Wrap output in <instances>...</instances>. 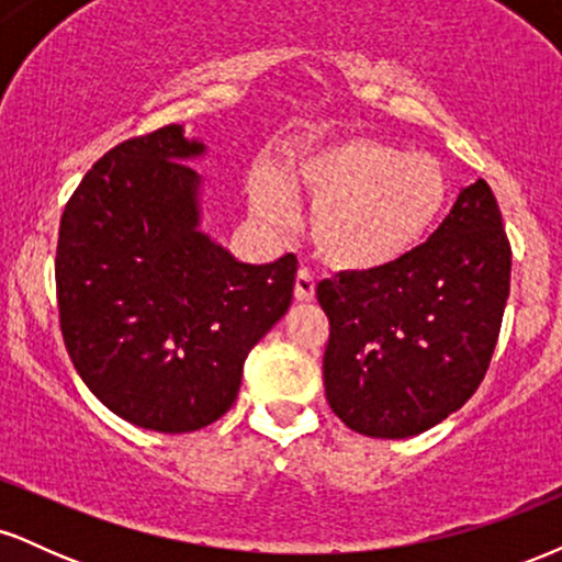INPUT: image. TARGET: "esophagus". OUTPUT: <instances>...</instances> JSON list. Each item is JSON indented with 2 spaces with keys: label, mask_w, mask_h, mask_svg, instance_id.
<instances>
[{
  "label": "esophagus",
  "mask_w": 562,
  "mask_h": 562,
  "mask_svg": "<svg viewBox=\"0 0 562 562\" xmlns=\"http://www.w3.org/2000/svg\"><path fill=\"white\" fill-rule=\"evenodd\" d=\"M314 288H317V282H314V274L308 272V269H299V274H295V301L301 303H308L314 299Z\"/></svg>",
  "instance_id": "obj_1"
}]
</instances>
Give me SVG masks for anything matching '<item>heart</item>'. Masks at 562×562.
I'll return each mask as SVG.
<instances>
[{
	"label": "heart",
	"mask_w": 562,
	"mask_h": 562,
	"mask_svg": "<svg viewBox=\"0 0 562 562\" xmlns=\"http://www.w3.org/2000/svg\"><path fill=\"white\" fill-rule=\"evenodd\" d=\"M290 182L314 200L308 232L333 267L375 272L420 248L449 205L441 160L378 137H346L301 153ZM256 216L282 229L293 216L288 184L272 171L254 182Z\"/></svg>",
	"instance_id": "b5f03b06"
}]
</instances>
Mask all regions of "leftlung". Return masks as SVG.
<instances>
[{"label":"left lung","instance_id":"1","mask_svg":"<svg viewBox=\"0 0 562 562\" xmlns=\"http://www.w3.org/2000/svg\"><path fill=\"white\" fill-rule=\"evenodd\" d=\"M513 250L483 179L404 261L317 285L330 319L325 396L357 434L406 438L447 420L486 375Z\"/></svg>","mask_w":562,"mask_h":562}]
</instances>
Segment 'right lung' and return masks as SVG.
I'll use <instances>...</instances> for the list:
<instances>
[{"label":"right lung","instance_id":"1","mask_svg":"<svg viewBox=\"0 0 562 562\" xmlns=\"http://www.w3.org/2000/svg\"><path fill=\"white\" fill-rule=\"evenodd\" d=\"M205 145L171 124L105 153L60 218L55 282L76 372L113 415L190 434L235 404L248 351L293 301L295 261L243 263L200 229Z\"/></svg>","mask_w":562,"mask_h":562}]
</instances>
